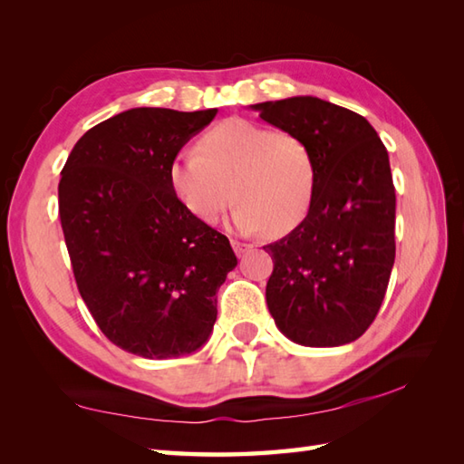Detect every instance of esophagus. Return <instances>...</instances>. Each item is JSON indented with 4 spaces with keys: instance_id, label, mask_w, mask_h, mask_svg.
I'll return each mask as SVG.
<instances>
[{
    "instance_id": "34e87169",
    "label": "esophagus",
    "mask_w": 464,
    "mask_h": 464,
    "mask_svg": "<svg viewBox=\"0 0 464 464\" xmlns=\"http://www.w3.org/2000/svg\"><path fill=\"white\" fill-rule=\"evenodd\" d=\"M231 245H233V251L237 253L239 257H241V255L247 253L249 249H253V245H249V243H243V241H231Z\"/></svg>"
}]
</instances>
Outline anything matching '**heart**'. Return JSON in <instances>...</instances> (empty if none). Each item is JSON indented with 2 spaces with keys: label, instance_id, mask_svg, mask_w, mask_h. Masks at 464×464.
Here are the masks:
<instances>
[{
  "label": "heart",
  "instance_id": "heart-1",
  "mask_svg": "<svg viewBox=\"0 0 464 464\" xmlns=\"http://www.w3.org/2000/svg\"><path fill=\"white\" fill-rule=\"evenodd\" d=\"M167 177L195 219L219 223L235 199V229L285 235L311 209L317 167L303 137L227 120L207 131L197 150L177 153Z\"/></svg>",
  "mask_w": 464,
  "mask_h": 464
}]
</instances>
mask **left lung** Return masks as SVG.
Instances as JSON below:
<instances>
[{
  "label": "left lung",
  "mask_w": 464,
  "mask_h": 464,
  "mask_svg": "<svg viewBox=\"0 0 464 464\" xmlns=\"http://www.w3.org/2000/svg\"><path fill=\"white\" fill-rule=\"evenodd\" d=\"M263 121L309 143L317 183L307 217L265 245L267 307L304 347L357 341L377 317L395 263V185L389 153L362 115L299 95L251 105Z\"/></svg>",
  "instance_id": "left-lung-1"
}]
</instances>
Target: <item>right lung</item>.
I'll list each match as a JSON object with an SVG mask.
<instances>
[{"label":"right lung","instance_id":"right-lung-1","mask_svg":"<svg viewBox=\"0 0 464 464\" xmlns=\"http://www.w3.org/2000/svg\"><path fill=\"white\" fill-rule=\"evenodd\" d=\"M215 115L135 107L92 127L63 165L59 219L77 289L105 337L137 357L203 347L237 265L229 239L195 219L167 177Z\"/></svg>","mask_w":464,"mask_h":464}]
</instances>
